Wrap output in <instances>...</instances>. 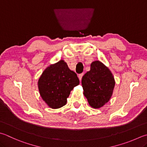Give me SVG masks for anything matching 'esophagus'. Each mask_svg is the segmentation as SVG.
Wrapping results in <instances>:
<instances>
[{"label": "esophagus", "mask_w": 147, "mask_h": 147, "mask_svg": "<svg viewBox=\"0 0 147 147\" xmlns=\"http://www.w3.org/2000/svg\"><path fill=\"white\" fill-rule=\"evenodd\" d=\"M83 75H84V74H83V73H82V74H79V76H78V77H79V80H80V81H81V79H82V76H83Z\"/></svg>", "instance_id": "esophagus-1"}]
</instances>
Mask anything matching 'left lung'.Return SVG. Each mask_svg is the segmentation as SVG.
Masks as SVG:
<instances>
[{"instance_id":"1","label":"left lung","mask_w":147,"mask_h":147,"mask_svg":"<svg viewBox=\"0 0 147 147\" xmlns=\"http://www.w3.org/2000/svg\"><path fill=\"white\" fill-rule=\"evenodd\" d=\"M115 79L109 68L99 61L91 64L90 70L82 78L84 95L93 108H100L107 103L113 94Z\"/></svg>"}]
</instances>
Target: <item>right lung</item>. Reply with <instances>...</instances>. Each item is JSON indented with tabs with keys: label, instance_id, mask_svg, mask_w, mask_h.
Instances as JSON below:
<instances>
[{
	"label": "right lung",
	"instance_id": "right-lung-1",
	"mask_svg": "<svg viewBox=\"0 0 147 147\" xmlns=\"http://www.w3.org/2000/svg\"><path fill=\"white\" fill-rule=\"evenodd\" d=\"M79 84L77 74L68 68L63 60L51 65L38 81L41 98L48 106L57 109L66 104L70 91Z\"/></svg>",
	"mask_w": 147,
	"mask_h": 147
}]
</instances>
